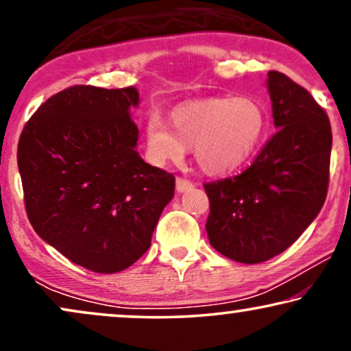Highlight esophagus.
Here are the masks:
<instances>
[{"instance_id":"obj_1","label":"esophagus","mask_w":351,"mask_h":351,"mask_svg":"<svg viewBox=\"0 0 351 351\" xmlns=\"http://www.w3.org/2000/svg\"><path fill=\"white\" fill-rule=\"evenodd\" d=\"M176 189L179 193H184V191H189L190 189H193V182H190L189 179H184V177H177Z\"/></svg>"}]
</instances>
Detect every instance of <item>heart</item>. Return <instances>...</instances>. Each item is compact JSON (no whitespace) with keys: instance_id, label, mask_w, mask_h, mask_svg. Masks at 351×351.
I'll return each instance as SVG.
<instances>
[{"instance_id":"obj_1","label":"heart","mask_w":351,"mask_h":351,"mask_svg":"<svg viewBox=\"0 0 351 351\" xmlns=\"http://www.w3.org/2000/svg\"><path fill=\"white\" fill-rule=\"evenodd\" d=\"M172 131L156 112L145 123L147 156L155 165L179 161L185 148L208 174H227L244 165L261 147L268 117L254 97H210L177 105Z\"/></svg>"}]
</instances>
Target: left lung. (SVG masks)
<instances>
[{
	"label": "left lung",
	"mask_w": 351,
	"mask_h": 351,
	"mask_svg": "<svg viewBox=\"0 0 351 351\" xmlns=\"http://www.w3.org/2000/svg\"><path fill=\"white\" fill-rule=\"evenodd\" d=\"M278 131L241 174L204 184L210 246L241 263L286 251L323 208L332 132L328 114L305 88L268 71Z\"/></svg>",
	"instance_id": "8db88e82"
}]
</instances>
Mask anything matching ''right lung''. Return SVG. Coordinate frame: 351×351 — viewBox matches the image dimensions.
I'll use <instances>...</instances> for the list:
<instances>
[{"label":"right lung","instance_id":"add662e5","mask_svg":"<svg viewBox=\"0 0 351 351\" xmlns=\"http://www.w3.org/2000/svg\"><path fill=\"white\" fill-rule=\"evenodd\" d=\"M129 86H71L40 105L19 138L17 165L38 237L76 265L118 273L148 251L176 177L138 155Z\"/></svg>","mask_w":351,"mask_h":351}]
</instances>
